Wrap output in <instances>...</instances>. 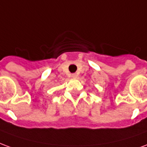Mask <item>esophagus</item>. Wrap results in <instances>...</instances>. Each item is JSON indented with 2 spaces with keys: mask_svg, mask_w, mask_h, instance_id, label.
Listing matches in <instances>:
<instances>
[{
  "mask_svg": "<svg viewBox=\"0 0 147 147\" xmlns=\"http://www.w3.org/2000/svg\"><path fill=\"white\" fill-rule=\"evenodd\" d=\"M71 77L72 78H76L77 77V75L76 73H73V74H71Z\"/></svg>",
  "mask_w": 147,
  "mask_h": 147,
  "instance_id": "esophagus-1",
  "label": "esophagus"
}]
</instances>
